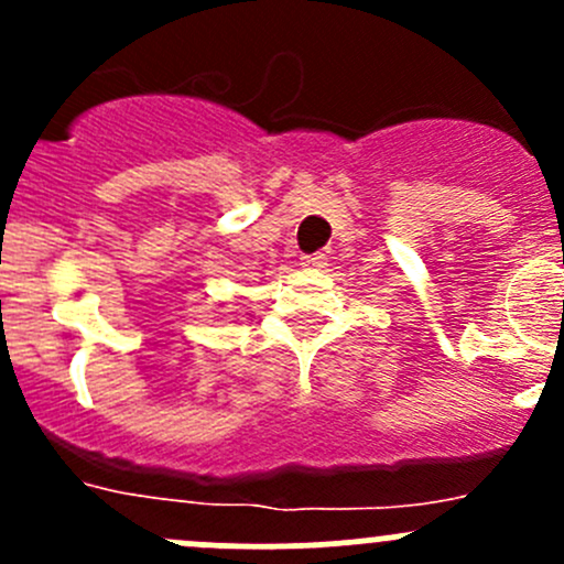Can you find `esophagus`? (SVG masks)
<instances>
[{"label": "esophagus", "mask_w": 564, "mask_h": 564, "mask_svg": "<svg viewBox=\"0 0 564 564\" xmlns=\"http://www.w3.org/2000/svg\"><path fill=\"white\" fill-rule=\"evenodd\" d=\"M303 267H308V270H314V267H324V253L303 256Z\"/></svg>", "instance_id": "1"}]
</instances>
